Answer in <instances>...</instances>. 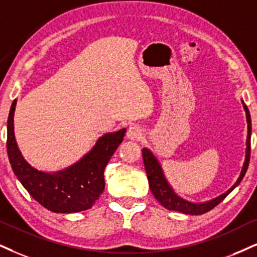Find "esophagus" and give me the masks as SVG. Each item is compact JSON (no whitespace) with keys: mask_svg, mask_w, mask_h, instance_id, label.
<instances>
[{"mask_svg":"<svg viewBox=\"0 0 257 257\" xmlns=\"http://www.w3.org/2000/svg\"><path fill=\"white\" fill-rule=\"evenodd\" d=\"M126 138L131 140H140L142 138V129L138 125L129 126L128 132H126Z\"/></svg>","mask_w":257,"mask_h":257,"instance_id":"obj_1","label":"esophagus"}]
</instances>
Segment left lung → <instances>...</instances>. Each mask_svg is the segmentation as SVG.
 Listing matches in <instances>:
<instances>
[{
	"label": "left lung",
	"mask_w": 257,
	"mask_h": 257,
	"mask_svg": "<svg viewBox=\"0 0 257 257\" xmlns=\"http://www.w3.org/2000/svg\"><path fill=\"white\" fill-rule=\"evenodd\" d=\"M243 106H244V110L246 112V122H248V136H246V152H245L244 165H243L241 175H239L238 180L236 181V184L230 188L228 192L223 193L222 196L215 198L213 200H210L207 201V203H203V204H194V203H190V201L185 199H181L180 197H178L177 194L174 193V191L172 190L170 185L167 184V181L164 177V173H162L160 165H159V162L157 159H155L154 155L152 154V152L148 151L147 148L142 149V158H144V164L146 168V173H147L149 188H151L153 196L155 197V199H157L162 206L166 207L168 210L178 211V212H181V213H186V215H203V213L212 210L213 207L218 205L220 201L228 196V194L231 192L237 185L241 183V180L243 179V177H244L245 172L248 170V166H249L250 135H251V118H250L249 110L246 108L244 103H243Z\"/></svg>",
	"instance_id": "8db88e82"
}]
</instances>
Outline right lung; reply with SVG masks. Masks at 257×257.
<instances>
[{
  "instance_id": "obj_1",
  "label": "right lung",
  "mask_w": 257,
  "mask_h": 257,
  "mask_svg": "<svg viewBox=\"0 0 257 257\" xmlns=\"http://www.w3.org/2000/svg\"><path fill=\"white\" fill-rule=\"evenodd\" d=\"M13 102L7 124V152L12 168L28 193L57 213H72L91 209L104 190V168L124 138L125 129L102 136L82 160L57 173L35 170L19 151L14 136Z\"/></svg>"
}]
</instances>
